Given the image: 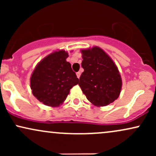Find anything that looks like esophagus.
Returning a JSON list of instances; mask_svg holds the SVG:
<instances>
[{
  "instance_id": "obj_1",
  "label": "esophagus",
  "mask_w": 156,
  "mask_h": 156,
  "mask_svg": "<svg viewBox=\"0 0 156 156\" xmlns=\"http://www.w3.org/2000/svg\"><path fill=\"white\" fill-rule=\"evenodd\" d=\"M80 75H81V73H80V72H78V73H76V76H77V77H78V78H80Z\"/></svg>"
}]
</instances>
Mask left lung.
Here are the masks:
<instances>
[{
    "instance_id": "8db88e82",
    "label": "left lung",
    "mask_w": 156,
    "mask_h": 156,
    "mask_svg": "<svg viewBox=\"0 0 156 156\" xmlns=\"http://www.w3.org/2000/svg\"><path fill=\"white\" fill-rule=\"evenodd\" d=\"M82 73L78 85L87 100L96 106H105L120 94L122 79L117 66L99 47L81 50Z\"/></svg>"
}]
</instances>
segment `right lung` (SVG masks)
I'll return each instance as SVG.
<instances>
[{
	"label": "right lung",
	"instance_id": "add662e5",
	"mask_svg": "<svg viewBox=\"0 0 156 156\" xmlns=\"http://www.w3.org/2000/svg\"><path fill=\"white\" fill-rule=\"evenodd\" d=\"M67 52L55 51L44 58L35 67L31 77L34 96L48 106L62 104L78 78L71 64L66 61Z\"/></svg>",
	"mask_w": 156,
	"mask_h": 156
}]
</instances>
